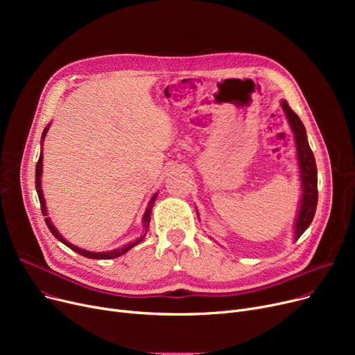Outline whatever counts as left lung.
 I'll use <instances>...</instances> for the list:
<instances>
[{"instance_id": "left-lung-1", "label": "left lung", "mask_w": 355, "mask_h": 355, "mask_svg": "<svg viewBox=\"0 0 355 355\" xmlns=\"http://www.w3.org/2000/svg\"><path fill=\"white\" fill-rule=\"evenodd\" d=\"M281 106L285 112L286 119L289 122V126L295 137L297 168H300L302 196L300 201V210H297V216L295 218V225H293L295 240H297L309 227L312 218L315 216L316 204H318V171H316L315 157L308 144L306 130L302 121L289 107L286 101H282Z\"/></svg>"}]
</instances>
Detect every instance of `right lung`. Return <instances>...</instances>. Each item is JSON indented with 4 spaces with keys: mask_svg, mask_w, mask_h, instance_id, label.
Returning a JSON list of instances; mask_svg holds the SVG:
<instances>
[{
    "mask_svg": "<svg viewBox=\"0 0 355 355\" xmlns=\"http://www.w3.org/2000/svg\"><path fill=\"white\" fill-rule=\"evenodd\" d=\"M49 128H50V123H49V125L44 128V130H43V135H42V148H43L44 138H46V135H47V132H49ZM42 175H43V149H42V153H40V158H39V161H37V165H35V190H37V194H39L40 206H42V213H43V216H46V218H44V220H46V225H47L49 230L51 232V234H53L55 239H58L59 241H62L63 245H66L67 248H70L71 250H74L76 253H79V254H82V256H85V257H87V259H115V257H119V256L125 254L128 250H130L134 246H137L138 243H141V241L144 240V237H145V234H146V232H148V227H149V221H151V211H153V206H154V202H155V198H157L158 193L154 194V196L151 197V200H149L148 207H146V210H145V213H144V216H142L144 234H142L139 239H137V240H134V241H130V243H128V245H125V246H122V248H119V249L110 250V252H89V250H85V249H80V248H78V246L71 245L70 241H67V240L59 233V230L54 227V225H53L50 217H49L47 207H46V200H44L43 190H42Z\"/></svg>",
    "mask_w": 355,
    "mask_h": 355,
    "instance_id": "1",
    "label": "right lung"
}]
</instances>
